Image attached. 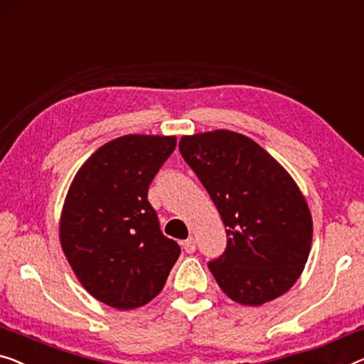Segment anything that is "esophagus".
I'll use <instances>...</instances> for the list:
<instances>
[{
	"mask_svg": "<svg viewBox=\"0 0 364 364\" xmlns=\"http://www.w3.org/2000/svg\"><path fill=\"white\" fill-rule=\"evenodd\" d=\"M183 248L186 253H194L196 252V240H194L193 237L188 238V240L183 242Z\"/></svg>",
	"mask_w": 364,
	"mask_h": 364,
	"instance_id": "esophagus-1",
	"label": "esophagus"
}]
</instances>
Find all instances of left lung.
<instances>
[{
    "label": "left lung",
    "mask_w": 364,
    "mask_h": 364,
    "mask_svg": "<svg viewBox=\"0 0 364 364\" xmlns=\"http://www.w3.org/2000/svg\"><path fill=\"white\" fill-rule=\"evenodd\" d=\"M180 151L227 227L210 273L232 301L262 306L289 291L312 245V215L299 186L267 150L232 130L183 135Z\"/></svg>",
    "instance_id": "left-lung-1"
}]
</instances>
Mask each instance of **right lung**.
Listing matches in <instances>:
<instances>
[{
	"mask_svg": "<svg viewBox=\"0 0 364 364\" xmlns=\"http://www.w3.org/2000/svg\"><path fill=\"white\" fill-rule=\"evenodd\" d=\"M175 147V135L114 139L81 165L65 198L58 227L65 257L81 286L119 311L159 296L180 257L147 199Z\"/></svg>",
	"mask_w": 364,
	"mask_h": 364,
	"instance_id": "1",
	"label": "right lung"
}]
</instances>
